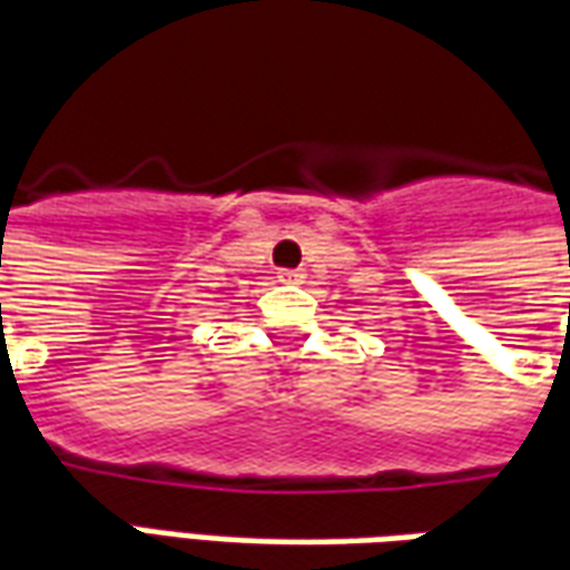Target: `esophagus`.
I'll return each mask as SVG.
<instances>
[{
    "instance_id": "obj_1",
    "label": "esophagus",
    "mask_w": 570,
    "mask_h": 570,
    "mask_svg": "<svg viewBox=\"0 0 570 570\" xmlns=\"http://www.w3.org/2000/svg\"><path fill=\"white\" fill-rule=\"evenodd\" d=\"M277 277H281L284 284H302V281H305V272H302V268H296V272L284 268V272H277Z\"/></svg>"
}]
</instances>
